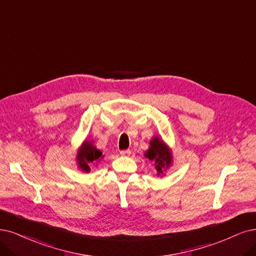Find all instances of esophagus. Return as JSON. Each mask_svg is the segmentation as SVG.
Listing matches in <instances>:
<instances>
[{"label": "esophagus", "mask_w": 256, "mask_h": 256, "mask_svg": "<svg viewBox=\"0 0 256 256\" xmlns=\"http://www.w3.org/2000/svg\"><path fill=\"white\" fill-rule=\"evenodd\" d=\"M120 154L122 156H130V150H121Z\"/></svg>", "instance_id": "1"}]
</instances>
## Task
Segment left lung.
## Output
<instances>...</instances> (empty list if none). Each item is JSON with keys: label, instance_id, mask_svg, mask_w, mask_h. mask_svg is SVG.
Here are the masks:
<instances>
[{"label": "left lung", "instance_id": "8db88e82", "mask_svg": "<svg viewBox=\"0 0 256 256\" xmlns=\"http://www.w3.org/2000/svg\"><path fill=\"white\" fill-rule=\"evenodd\" d=\"M144 156L150 162H153L158 177L164 176L173 164L172 150L162 139V137L154 136L152 138V140L150 141V148L146 150Z\"/></svg>", "mask_w": 256, "mask_h": 256}]
</instances>
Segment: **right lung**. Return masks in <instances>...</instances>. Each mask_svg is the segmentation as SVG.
Masks as SVG:
<instances>
[{
	"label": "right lung",
	"mask_w": 256,
	"mask_h": 256,
	"mask_svg": "<svg viewBox=\"0 0 256 256\" xmlns=\"http://www.w3.org/2000/svg\"><path fill=\"white\" fill-rule=\"evenodd\" d=\"M103 157L104 155H102L101 150L94 144V141L85 139L76 154V164L82 172L88 173L90 171V164H98Z\"/></svg>",
	"instance_id": "add662e5"
}]
</instances>
